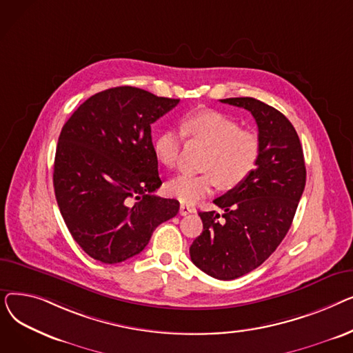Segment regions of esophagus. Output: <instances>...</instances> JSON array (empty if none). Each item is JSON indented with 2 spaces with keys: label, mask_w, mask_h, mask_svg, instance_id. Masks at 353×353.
I'll return each instance as SVG.
<instances>
[{
  "label": "esophagus",
  "mask_w": 353,
  "mask_h": 353,
  "mask_svg": "<svg viewBox=\"0 0 353 353\" xmlns=\"http://www.w3.org/2000/svg\"><path fill=\"white\" fill-rule=\"evenodd\" d=\"M190 213H194V208H192L189 205H181L180 206V214L181 216H188Z\"/></svg>",
  "instance_id": "34e87169"
}]
</instances>
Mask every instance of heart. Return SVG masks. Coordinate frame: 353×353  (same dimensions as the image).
Returning a JSON list of instances; mask_svg holds the SVG:
<instances>
[{"label": "heart", "instance_id": "obj_1", "mask_svg": "<svg viewBox=\"0 0 353 353\" xmlns=\"http://www.w3.org/2000/svg\"><path fill=\"white\" fill-rule=\"evenodd\" d=\"M184 137L209 148L201 160L205 173H184L167 184V192L181 203H196L216 186L225 190L240 186L261 159L262 144L256 132L242 128L221 111L196 110L181 116L180 130L164 128L154 139V154L167 169L177 165Z\"/></svg>", "mask_w": 353, "mask_h": 353}]
</instances>
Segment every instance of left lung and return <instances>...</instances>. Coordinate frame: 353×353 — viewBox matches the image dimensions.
<instances>
[{
  "label": "left lung",
  "mask_w": 353,
  "mask_h": 353,
  "mask_svg": "<svg viewBox=\"0 0 353 353\" xmlns=\"http://www.w3.org/2000/svg\"><path fill=\"white\" fill-rule=\"evenodd\" d=\"M250 111L261 137V159L240 186L213 200L225 213L200 212L203 232L190 246L192 262L220 281L261 266L289 232L305 190L302 144L292 123L261 100H220Z\"/></svg>",
  "instance_id": "8db88e82"
}]
</instances>
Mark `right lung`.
Returning <instances> with one entry per match:
<instances>
[{"instance_id": "obj_1", "label": "right lung", "mask_w": 353, "mask_h": 353, "mask_svg": "<svg viewBox=\"0 0 353 353\" xmlns=\"http://www.w3.org/2000/svg\"><path fill=\"white\" fill-rule=\"evenodd\" d=\"M137 87L108 88L85 100L63 125L54 192L65 225L92 259L120 263L139 254L179 201L161 186L152 124L179 104Z\"/></svg>"}]
</instances>
